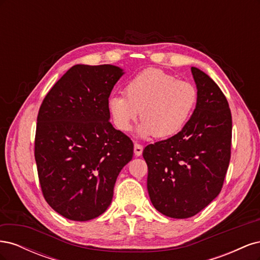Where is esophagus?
<instances>
[{
    "label": "esophagus",
    "instance_id": "34e87169",
    "mask_svg": "<svg viewBox=\"0 0 260 260\" xmlns=\"http://www.w3.org/2000/svg\"><path fill=\"white\" fill-rule=\"evenodd\" d=\"M143 152V146L139 144V143H135V154L136 156H141Z\"/></svg>",
    "mask_w": 260,
    "mask_h": 260
}]
</instances>
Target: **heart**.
<instances>
[{
    "label": "heart",
    "mask_w": 260,
    "mask_h": 260,
    "mask_svg": "<svg viewBox=\"0 0 260 260\" xmlns=\"http://www.w3.org/2000/svg\"><path fill=\"white\" fill-rule=\"evenodd\" d=\"M124 94L112 95L108 111L117 129L129 131L138 118L143 138H169L182 130L198 102L195 86L160 69H146L130 79ZM143 113H141L140 111Z\"/></svg>",
    "instance_id": "obj_1"
}]
</instances>
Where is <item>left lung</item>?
I'll return each instance as SVG.
<instances>
[{"label": "left lung", "instance_id": "left-lung-1", "mask_svg": "<svg viewBox=\"0 0 260 260\" xmlns=\"http://www.w3.org/2000/svg\"><path fill=\"white\" fill-rule=\"evenodd\" d=\"M198 102L184 127L174 137L147 145V191L162 215L185 219L214 201L222 188L231 157L232 117L217 83L191 67Z\"/></svg>", "mask_w": 260, "mask_h": 260}]
</instances>
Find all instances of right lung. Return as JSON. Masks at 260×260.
I'll return each mask as SVG.
<instances>
[{
	"mask_svg": "<svg viewBox=\"0 0 260 260\" xmlns=\"http://www.w3.org/2000/svg\"><path fill=\"white\" fill-rule=\"evenodd\" d=\"M123 70L75 65L53 85L38 114L35 157L41 190L62 217L88 221L111 205L133 143L109 122L108 98Z\"/></svg>",
	"mask_w": 260,
	"mask_h": 260,
	"instance_id": "1",
	"label": "right lung"
}]
</instances>
